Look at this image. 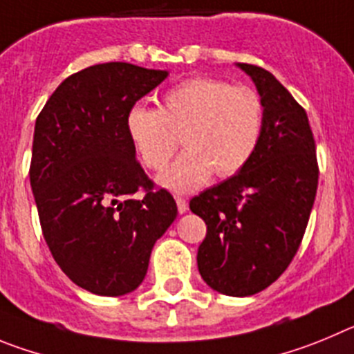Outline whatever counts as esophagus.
<instances>
[{
  "instance_id": "1",
  "label": "esophagus",
  "mask_w": 354,
  "mask_h": 354,
  "mask_svg": "<svg viewBox=\"0 0 354 354\" xmlns=\"http://www.w3.org/2000/svg\"><path fill=\"white\" fill-rule=\"evenodd\" d=\"M176 205H178V212L183 215V213H187V209H189V203L183 199V197H176Z\"/></svg>"
}]
</instances>
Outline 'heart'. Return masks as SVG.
Here are the masks:
<instances>
[{"instance_id":"1","label":"heart","mask_w":354,"mask_h":354,"mask_svg":"<svg viewBox=\"0 0 354 354\" xmlns=\"http://www.w3.org/2000/svg\"><path fill=\"white\" fill-rule=\"evenodd\" d=\"M264 127L259 93L221 79L190 77L162 97L160 109L138 106L127 113V133L139 160L164 169L181 136L185 153L158 176L174 194L196 192L212 174L231 178L256 153Z\"/></svg>"}]
</instances>
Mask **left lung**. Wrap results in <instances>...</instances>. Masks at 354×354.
I'll return each instance as SVG.
<instances>
[{
    "label": "left lung",
    "instance_id": "1",
    "mask_svg": "<svg viewBox=\"0 0 354 354\" xmlns=\"http://www.w3.org/2000/svg\"><path fill=\"white\" fill-rule=\"evenodd\" d=\"M256 84L264 127L238 174L190 201L206 222L197 268L227 296H250L279 279L300 247L317 190L316 142L307 113L268 70L236 63Z\"/></svg>",
    "mask_w": 354,
    "mask_h": 354
}]
</instances>
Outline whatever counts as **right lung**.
I'll return each mask as SVG.
<instances>
[{"label":"right lung","instance_id":"obj_1","mask_svg":"<svg viewBox=\"0 0 354 354\" xmlns=\"http://www.w3.org/2000/svg\"><path fill=\"white\" fill-rule=\"evenodd\" d=\"M167 70L111 62L56 88L35 123L30 181L54 261L86 291L123 296L148 272L176 203L136 160L127 113ZM142 188V198L135 194Z\"/></svg>","mask_w":354,"mask_h":354}]
</instances>
